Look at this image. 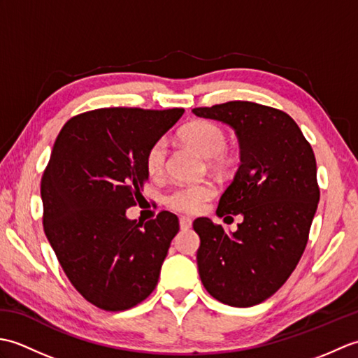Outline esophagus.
<instances>
[{
  "instance_id": "esophagus-1",
  "label": "esophagus",
  "mask_w": 358,
  "mask_h": 358,
  "mask_svg": "<svg viewBox=\"0 0 358 358\" xmlns=\"http://www.w3.org/2000/svg\"><path fill=\"white\" fill-rule=\"evenodd\" d=\"M191 226H192V220L191 218H189V217H181L180 218V227H181V229L187 231Z\"/></svg>"
}]
</instances>
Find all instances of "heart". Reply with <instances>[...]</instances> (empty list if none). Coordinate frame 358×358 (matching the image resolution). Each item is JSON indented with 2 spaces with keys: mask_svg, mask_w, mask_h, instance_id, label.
I'll list each match as a JSON object with an SVG mask.
<instances>
[{
  "mask_svg": "<svg viewBox=\"0 0 358 358\" xmlns=\"http://www.w3.org/2000/svg\"><path fill=\"white\" fill-rule=\"evenodd\" d=\"M180 138L187 146L195 149L204 158H210V162L217 167L227 164V154L224 152L227 146V135L224 129L212 123V121H194L181 129ZM166 164V141L157 140L148 149L144 157V167L150 177H159L164 171ZM215 194V187L210 183L200 185H185L166 196V204L173 210L195 214L200 212L208 200Z\"/></svg>",
  "mask_w": 358,
  "mask_h": 358,
  "instance_id": "obj_1",
  "label": "heart"
}]
</instances>
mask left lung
Listing matches in <instances>:
<instances>
[{"mask_svg":"<svg viewBox=\"0 0 358 358\" xmlns=\"http://www.w3.org/2000/svg\"><path fill=\"white\" fill-rule=\"evenodd\" d=\"M194 115L231 126L240 166L220 199L217 215H241L235 232L200 217L196 264L218 301L249 308L269 299L295 269L320 200L314 150L295 121L250 101L196 108Z\"/></svg>","mask_w":358,"mask_h":358,"instance_id":"obj_1","label":"left lung"}]
</instances>
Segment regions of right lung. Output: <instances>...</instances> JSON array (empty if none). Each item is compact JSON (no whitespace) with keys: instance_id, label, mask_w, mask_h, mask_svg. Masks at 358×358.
Masks as SVG:
<instances>
[{"instance_id":"add662e5","label":"right lung","mask_w":358,"mask_h":358,"mask_svg":"<svg viewBox=\"0 0 358 358\" xmlns=\"http://www.w3.org/2000/svg\"><path fill=\"white\" fill-rule=\"evenodd\" d=\"M183 109H96L71 118L41 180L43 224L73 287L104 310H124L154 291L180 224L172 212L140 224L126 209L149 178L148 149Z\"/></svg>"}]
</instances>
